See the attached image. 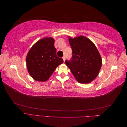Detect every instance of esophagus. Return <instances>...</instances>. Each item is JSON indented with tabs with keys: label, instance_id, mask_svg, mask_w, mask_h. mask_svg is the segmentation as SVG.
Masks as SVG:
<instances>
[{
	"label": "esophagus",
	"instance_id": "esophagus-1",
	"mask_svg": "<svg viewBox=\"0 0 127 127\" xmlns=\"http://www.w3.org/2000/svg\"><path fill=\"white\" fill-rule=\"evenodd\" d=\"M63 59L64 61H64H65V59H66V58H65V56H63Z\"/></svg>",
	"mask_w": 127,
	"mask_h": 127
}]
</instances>
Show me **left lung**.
<instances>
[{
  "mask_svg": "<svg viewBox=\"0 0 127 127\" xmlns=\"http://www.w3.org/2000/svg\"><path fill=\"white\" fill-rule=\"evenodd\" d=\"M72 48V58L65 63L77 82L89 83L98 75L102 58L95 44L84 36L72 39L69 37Z\"/></svg>",
  "mask_w": 127,
  "mask_h": 127,
  "instance_id": "left-lung-1",
  "label": "left lung"
}]
</instances>
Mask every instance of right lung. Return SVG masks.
Returning <instances> with one entry per match:
<instances>
[{
	"mask_svg": "<svg viewBox=\"0 0 127 127\" xmlns=\"http://www.w3.org/2000/svg\"><path fill=\"white\" fill-rule=\"evenodd\" d=\"M52 37H45L38 41L30 49L26 56V66L29 74L37 81L45 82L56 68L63 63L58 57Z\"/></svg>",
	"mask_w": 127,
	"mask_h": 127,
	"instance_id": "right-lung-1",
	"label": "right lung"
}]
</instances>
